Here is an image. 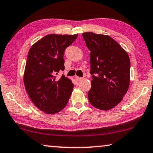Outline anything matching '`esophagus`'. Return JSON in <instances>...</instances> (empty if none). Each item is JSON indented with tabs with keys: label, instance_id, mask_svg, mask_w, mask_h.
Listing matches in <instances>:
<instances>
[{
	"label": "esophagus",
	"instance_id": "1",
	"mask_svg": "<svg viewBox=\"0 0 153 153\" xmlns=\"http://www.w3.org/2000/svg\"><path fill=\"white\" fill-rule=\"evenodd\" d=\"M75 79H76L77 81H79V80H81V79H82V77H78V76H76V77H75Z\"/></svg>",
	"mask_w": 153,
	"mask_h": 153
}]
</instances>
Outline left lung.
Here are the masks:
<instances>
[{"label":"left lung","mask_w":153,"mask_h":153,"mask_svg":"<svg viewBox=\"0 0 153 153\" xmlns=\"http://www.w3.org/2000/svg\"><path fill=\"white\" fill-rule=\"evenodd\" d=\"M90 53L91 88L88 93L91 104L100 110H109L119 104L128 91L130 61L128 53L108 35L84 33Z\"/></svg>","instance_id":"1"}]
</instances>
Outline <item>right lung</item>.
<instances>
[{"instance_id": "obj_1", "label": "right lung", "mask_w": 153, "mask_h": 153, "mask_svg": "<svg viewBox=\"0 0 153 153\" xmlns=\"http://www.w3.org/2000/svg\"><path fill=\"white\" fill-rule=\"evenodd\" d=\"M77 34H48L33 45L27 55L23 81L29 97L45 113L55 114L67 105L74 84L64 75V53Z\"/></svg>"}]
</instances>
